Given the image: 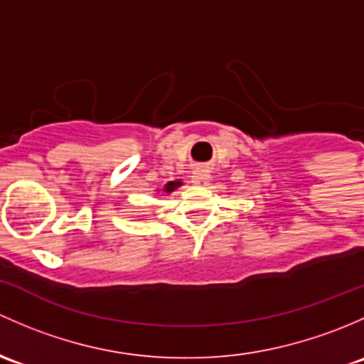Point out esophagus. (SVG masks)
<instances>
[{
  "instance_id": "1",
  "label": "esophagus",
  "mask_w": 364,
  "mask_h": 364,
  "mask_svg": "<svg viewBox=\"0 0 364 364\" xmlns=\"http://www.w3.org/2000/svg\"><path fill=\"white\" fill-rule=\"evenodd\" d=\"M193 182L196 186H208L210 183V171L205 170V168H200L193 173Z\"/></svg>"
}]
</instances>
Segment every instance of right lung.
<instances>
[{"label":"right lung","mask_w":364,"mask_h":364,"mask_svg":"<svg viewBox=\"0 0 364 364\" xmlns=\"http://www.w3.org/2000/svg\"><path fill=\"white\" fill-rule=\"evenodd\" d=\"M182 186V182L181 181H173V182H168L166 186H164V189H163V193H166V194H170V193H173L175 189H177V187H181Z\"/></svg>","instance_id":"obj_1"}]
</instances>
